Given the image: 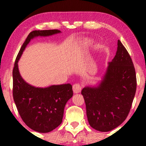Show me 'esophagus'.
I'll return each mask as SVG.
<instances>
[{
  "label": "esophagus",
  "instance_id": "1",
  "mask_svg": "<svg viewBox=\"0 0 146 146\" xmlns=\"http://www.w3.org/2000/svg\"><path fill=\"white\" fill-rule=\"evenodd\" d=\"M82 90V86L78 84H75L73 85V92L75 94H78Z\"/></svg>",
  "mask_w": 146,
  "mask_h": 146
}]
</instances>
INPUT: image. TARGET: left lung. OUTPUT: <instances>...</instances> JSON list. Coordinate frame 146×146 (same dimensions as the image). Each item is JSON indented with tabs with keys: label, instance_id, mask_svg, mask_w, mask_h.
I'll return each instance as SVG.
<instances>
[{
	"label": "left lung",
	"instance_id": "8db88e82",
	"mask_svg": "<svg viewBox=\"0 0 146 146\" xmlns=\"http://www.w3.org/2000/svg\"><path fill=\"white\" fill-rule=\"evenodd\" d=\"M133 62L119 40L115 57L98 86L82 90L89 124L100 131H109L126 119L136 91Z\"/></svg>",
	"mask_w": 146,
	"mask_h": 146
}]
</instances>
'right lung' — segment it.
Here are the masks:
<instances>
[{
  "mask_svg": "<svg viewBox=\"0 0 146 146\" xmlns=\"http://www.w3.org/2000/svg\"><path fill=\"white\" fill-rule=\"evenodd\" d=\"M60 33L58 30L31 32L18 54L13 71V98L18 111L27 126L40 133L50 132L62 123L66 104L73 96L72 86L70 84L46 88L31 86L21 77L18 62L34 38L48 36Z\"/></svg>",
  "mask_w": 146,
  "mask_h": 146,
  "instance_id": "1",
  "label": "right lung"
}]
</instances>
